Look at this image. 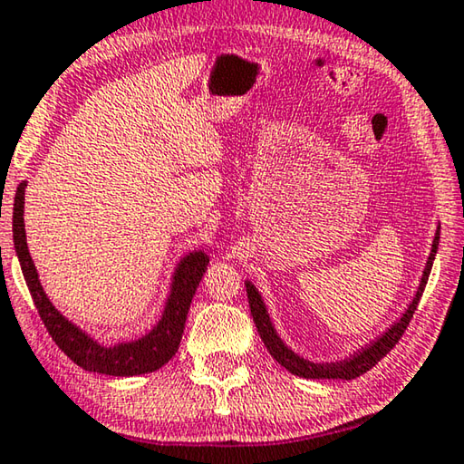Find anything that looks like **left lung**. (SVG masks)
Instances as JSON below:
<instances>
[{"instance_id":"8db88e82","label":"left lung","mask_w":464,"mask_h":464,"mask_svg":"<svg viewBox=\"0 0 464 464\" xmlns=\"http://www.w3.org/2000/svg\"><path fill=\"white\" fill-rule=\"evenodd\" d=\"M438 244H440V227L436 229V237H433L430 258H428V264H425V268H423V276H421V281H419L415 297L409 304L407 310H404L401 318L396 320L394 324L386 330V333H382L376 338V341L365 344V347L355 351L347 359H341V362H320V363L310 362V359L301 357V355H297L295 351L286 347V344L283 343V338L278 336L275 324H272L268 310H266V304H264L260 291L256 289L252 283L246 281L249 310H252L256 328H258L260 338L264 341V344H266L268 353L276 359L278 363L285 367L286 372L295 373V376H299V378H307V380H353V378L363 376V373L370 372L382 357H386L388 353H391L394 344L401 341L404 330H407L409 322H411V318H413V314H415L417 305H419V299H421V295H423L425 285H428L430 272H431V266H433V258H436V252H438Z\"/></svg>"}]
</instances>
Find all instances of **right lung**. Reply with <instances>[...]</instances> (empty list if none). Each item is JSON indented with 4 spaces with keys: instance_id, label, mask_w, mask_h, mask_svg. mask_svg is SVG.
<instances>
[{
    "instance_id": "add662e5",
    "label": "right lung",
    "mask_w": 464,
    "mask_h": 464,
    "mask_svg": "<svg viewBox=\"0 0 464 464\" xmlns=\"http://www.w3.org/2000/svg\"><path fill=\"white\" fill-rule=\"evenodd\" d=\"M24 189L26 181H22L14 198V215H12V233L14 247L24 275L28 291L39 310L43 324L49 330L57 347L68 355L73 363L82 367L86 372L105 373V376H140V373L157 372L171 359L179 349L183 326L189 312V304L200 285L206 266H208V256L204 249H194L186 254L173 272L171 289L165 301V310L157 326H152L150 333L136 338V341L117 343L107 347L94 341L91 334H86L82 328L73 324L65 315L51 304L49 297L43 291L31 252L26 246L24 231Z\"/></svg>"
}]
</instances>
